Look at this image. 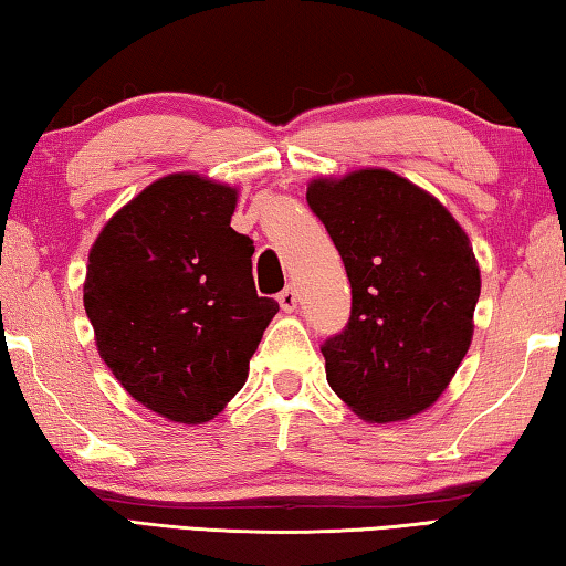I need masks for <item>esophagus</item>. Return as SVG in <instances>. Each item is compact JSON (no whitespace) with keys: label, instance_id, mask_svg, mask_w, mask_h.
<instances>
[{"label":"esophagus","instance_id":"obj_1","mask_svg":"<svg viewBox=\"0 0 566 566\" xmlns=\"http://www.w3.org/2000/svg\"><path fill=\"white\" fill-rule=\"evenodd\" d=\"M276 302H280V306L284 312H294L296 310V292H294V286H286V290H282L280 294H276Z\"/></svg>","mask_w":566,"mask_h":566}]
</instances>
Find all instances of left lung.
<instances>
[{"label": "left lung", "instance_id": "8db88e82", "mask_svg": "<svg viewBox=\"0 0 566 566\" xmlns=\"http://www.w3.org/2000/svg\"><path fill=\"white\" fill-rule=\"evenodd\" d=\"M306 202L352 284L347 329L322 347L329 387L369 424L421 415L472 344L482 292L472 242L437 197L389 169L317 177Z\"/></svg>", "mask_w": 566, "mask_h": 566}]
</instances>
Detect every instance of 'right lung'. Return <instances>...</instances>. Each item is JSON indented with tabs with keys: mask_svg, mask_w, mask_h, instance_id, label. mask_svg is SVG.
<instances>
[{
	"mask_svg": "<svg viewBox=\"0 0 566 566\" xmlns=\"http://www.w3.org/2000/svg\"><path fill=\"white\" fill-rule=\"evenodd\" d=\"M239 191L175 171L94 239L84 310L104 364L142 407L205 424L249 375L280 304L256 296L254 244L232 222Z\"/></svg>",
	"mask_w": 566,
	"mask_h": 566,
	"instance_id": "obj_1",
	"label": "right lung"
}]
</instances>
